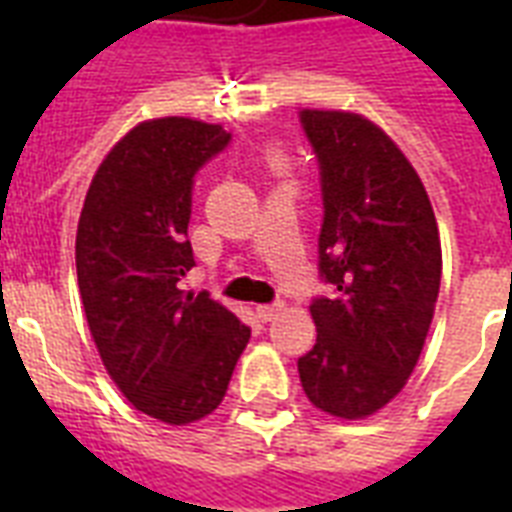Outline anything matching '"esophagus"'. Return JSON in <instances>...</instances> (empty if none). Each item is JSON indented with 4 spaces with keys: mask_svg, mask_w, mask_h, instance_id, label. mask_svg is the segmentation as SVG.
<instances>
[{
    "mask_svg": "<svg viewBox=\"0 0 512 512\" xmlns=\"http://www.w3.org/2000/svg\"><path fill=\"white\" fill-rule=\"evenodd\" d=\"M284 311V305L276 303V305H257V319L260 321H273L279 313Z\"/></svg>",
    "mask_w": 512,
    "mask_h": 512,
    "instance_id": "1",
    "label": "esophagus"
}]
</instances>
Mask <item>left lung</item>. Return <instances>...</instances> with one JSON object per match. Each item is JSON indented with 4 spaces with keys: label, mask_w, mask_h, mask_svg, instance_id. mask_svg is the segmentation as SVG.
<instances>
[{
    "label": "left lung",
    "mask_w": 512,
    "mask_h": 512,
    "mask_svg": "<svg viewBox=\"0 0 512 512\" xmlns=\"http://www.w3.org/2000/svg\"><path fill=\"white\" fill-rule=\"evenodd\" d=\"M321 167L316 345L300 382L316 409L366 420L404 390L420 361L441 287V236L428 191L382 127L353 111L305 108Z\"/></svg>",
    "instance_id": "8db88e82"
}]
</instances>
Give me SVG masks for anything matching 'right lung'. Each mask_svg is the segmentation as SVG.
<instances>
[{"label": "right lung", "mask_w": 512, "mask_h": 512, "mask_svg": "<svg viewBox=\"0 0 512 512\" xmlns=\"http://www.w3.org/2000/svg\"><path fill=\"white\" fill-rule=\"evenodd\" d=\"M231 135L191 116L135 124L100 162L76 225V279L100 361L138 412L188 425L220 406L249 327L193 268V175Z\"/></svg>", "instance_id": "obj_1"}]
</instances>
